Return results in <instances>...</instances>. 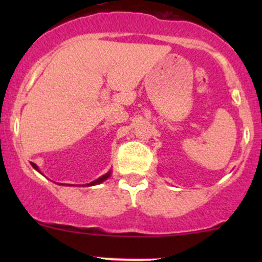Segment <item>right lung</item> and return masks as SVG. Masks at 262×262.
Listing matches in <instances>:
<instances>
[{"instance_id": "right-lung-1", "label": "right lung", "mask_w": 262, "mask_h": 262, "mask_svg": "<svg viewBox=\"0 0 262 262\" xmlns=\"http://www.w3.org/2000/svg\"><path fill=\"white\" fill-rule=\"evenodd\" d=\"M32 166H33V167H34V169H35V170H38L37 165H35V164H33V162H32ZM38 171H39V170H38ZM110 175H111V172H108V173H106V175H103V176H102V177H100V179H97V180H96V181H93V182H91V183H90V186H93V185H98V183L103 182V181H104V180H107V179H108V177H110Z\"/></svg>"}]
</instances>
